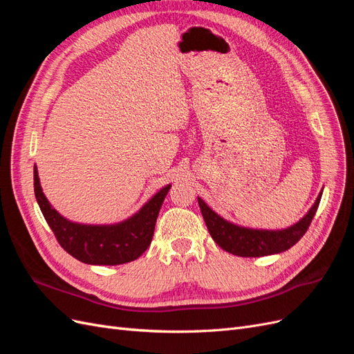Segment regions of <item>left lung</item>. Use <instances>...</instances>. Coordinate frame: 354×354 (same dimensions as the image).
Instances as JSON below:
<instances>
[{
	"label": "left lung",
	"instance_id": "8db88e82",
	"mask_svg": "<svg viewBox=\"0 0 354 354\" xmlns=\"http://www.w3.org/2000/svg\"><path fill=\"white\" fill-rule=\"evenodd\" d=\"M320 198H322V192L306 216L294 226L283 230H255L241 227L221 218L201 198H198V203L211 238L224 251L238 257H264L283 252L304 236L317 211Z\"/></svg>",
	"mask_w": 354,
	"mask_h": 354
}]
</instances>
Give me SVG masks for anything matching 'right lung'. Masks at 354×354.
Returning <instances> with one entry per match:
<instances>
[{
	"instance_id": "obj_1",
	"label": "right lung",
	"mask_w": 354,
	"mask_h": 354,
	"mask_svg": "<svg viewBox=\"0 0 354 354\" xmlns=\"http://www.w3.org/2000/svg\"><path fill=\"white\" fill-rule=\"evenodd\" d=\"M169 187L160 189L131 218L113 226H87L68 221L51 208L39 186L38 169L34 168V190L42 216L62 248L85 264L116 266L137 260L152 242L158 214Z\"/></svg>"
}]
</instances>
